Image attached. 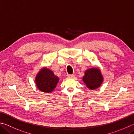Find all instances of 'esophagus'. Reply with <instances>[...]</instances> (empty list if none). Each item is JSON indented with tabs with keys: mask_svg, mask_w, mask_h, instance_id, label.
I'll return each mask as SVG.
<instances>
[{
	"mask_svg": "<svg viewBox=\"0 0 134 134\" xmlns=\"http://www.w3.org/2000/svg\"><path fill=\"white\" fill-rule=\"evenodd\" d=\"M75 75L74 74H72V75H69V74H68L67 75V77L68 78H74Z\"/></svg>",
	"mask_w": 134,
	"mask_h": 134,
	"instance_id": "esophagus-1",
	"label": "esophagus"
}]
</instances>
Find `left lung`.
Listing matches in <instances>:
<instances>
[{"instance_id":"1","label":"left lung","mask_w":134,"mask_h":134,"mask_svg":"<svg viewBox=\"0 0 134 134\" xmlns=\"http://www.w3.org/2000/svg\"><path fill=\"white\" fill-rule=\"evenodd\" d=\"M82 80L88 88L94 90L102 85L104 78L100 70L98 68L94 67L86 70Z\"/></svg>"}]
</instances>
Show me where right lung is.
Instances as JSON below:
<instances>
[{
    "instance_id": "1",
    "label": "right lung",
    "mask_w": 134,
    "mask_h": 134,
    "mask_svg": "<svg viewBox=\"0 0 134 134\" xmlns=\"http://www.w3.org/2000/svg\"><path fill=\"white\" fill-rule=\"evenodd\" d=\"M59 82V78L46 67L42 68L35 78L37 88L42 92L51 93L55 90Z\"/></svg>"
}]
</instances>
